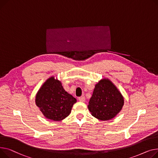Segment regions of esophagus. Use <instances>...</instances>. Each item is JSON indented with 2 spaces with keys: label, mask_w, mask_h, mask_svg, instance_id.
<instances>
[{
  "label": "esophagus",
  "mask_w": 158,
  "mask_h": 158,
  "mask_svg": "<svg viewBox=\"0 0 158 158\" xmlns=\"http://www.w3.org/2000/svg\"><path fill=\"white\" fill-rule=\"evenodd\" d=\"M78 100L81 102H84L85 101V96H81L78 98Z\"/></svg>",
  "instance_id": "obj_1"
}]
</instances>
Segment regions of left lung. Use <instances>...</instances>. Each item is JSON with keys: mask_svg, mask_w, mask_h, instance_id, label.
I'll return each mask as SVG.
<instances>
[{"mask_svg": "<svg viewBox=\"0 0 158 158\" xmlns=\"http://www.w3.org/2000/svg\"><path fill=\"white\" fill-rule=\"evenodd\" d=\"M88 108L92 115L101 120L115 117L124 103L123 95L108 78L101 80L95 85Z\"/></svg>", "mask_w": 158, "mask_h": 158, "instance_id": "1", "label": "left lung"}]
</instances>
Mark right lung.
Wrapping results in <instances>:
<instances>
[{
  "label": "right lung",
  "mask_w": 158,
  "mask_h": 158,
  "mask_svg": "<svg viewBox=\"0 0 158 158\" xmlns=\"http://www.w3.org/2000/svg\"><path fill=\"white\" fill-rule=\"evenodd\" d=\"M35 102L46 118L60 121L70 114L77 99L65 91L59 80L52 77L37 92Z\"/></svg>",
  "instance_id": "right-lung-1"
}]
</instances>
